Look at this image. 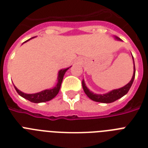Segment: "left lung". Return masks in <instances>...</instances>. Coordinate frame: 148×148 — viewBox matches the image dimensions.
Listing matches in <instances>:
<instances>
[{
	"label": "left lung",
	"mask_w": 148,
	"mask_h": 148,
	"mask_svg": "<svg viewBox=\"0 0 148 148\" xmlns=\"http://www.w3.org/2000/svg\"><path fill=\"white\" fill-rule=\"evenodd\" d=\"M117 39H119L118 38L116 37ZM134 60V58H133ZM134 74L132 78H131V81L129 82L127 85H125L124 87L121 88H119V89H117V90H114L108 93V94H105V95H95L94 93H92L91 91L88 90V88L85 86V84L84 82V81H82V86H83V89L84 90V92L88 97L90 99H91L92 101H96V102H101V103H112L114 101H117V99L121 98L123 96L126 95L127 93L128 92V90H130L132 84H133L134 79V77H135V66H134Z\"/></svg>",
	"instance_id": "obj_1"
}]
</instances>
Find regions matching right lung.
Returning <instances> with one entry per match:
<instances>
[{
  "label": "right lung",
  "instance_id": "obj_1",
  "mask_svg": "<svg viewBox=\"0 0 148 148\" xmlns=\"http://www.w3.org/2000/svg\"><path fill=\"white\" fill-rule=\"evenodd\" d=\"M26 40V41H27ZM25 41V42H26ZM67 69H63L60 70L59 73H58V84L57 85L54 87L52 89H50V90H43V91H40L39 93H36V94H31V95H27V94H24V93L21 92V90H19L16 87L15 88V90H17V92L18 93V95H20L21 97H23L24 98L28 100L31 102H33V103H41V102H45V101H48L51 99H53V97H55L56 95H58L59 90H60V85H61V83H62L63 77H64V75L65 72L67 71Z\"/></svg>",
  "mask_w": 148,
  "mask_h": 148
}]
</instances>
